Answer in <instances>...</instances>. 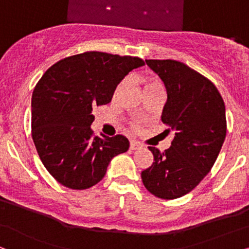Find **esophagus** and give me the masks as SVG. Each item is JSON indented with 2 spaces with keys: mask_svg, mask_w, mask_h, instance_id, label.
<instances>
[{
  "mask_svg": "<svg viewBox=\"0 0 249 249\" xmlns=\"http://www.w3.org/2000/svg\"><path fill=\"white\" fill-rule=\"evenodd\" d=\"M141 147H142V145L137 141H131L130 142V149H131V150H138V149H140Z\"/></svg>",
  "mask_w": 249,
  "mask_h": 249,
  "instance_id": "esophagus-1",
  "label": "esophagus"
}]
</instances>
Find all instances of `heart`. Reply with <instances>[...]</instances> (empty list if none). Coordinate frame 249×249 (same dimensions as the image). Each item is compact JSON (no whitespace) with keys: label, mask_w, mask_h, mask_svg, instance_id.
Segmentation results:
<instances>
[{"label":"heart","mask_w":249,"mask_h":249,"mask_svg":"<svg viewBox=\"0 0 249 249\" xmlns=\"http://www.w3.org/2000/svg\"><path fill=\"white\" fill-rule=\"evenodd\" d=\"M128 81H130V79H128V77H126V78L123 79V81H122L121 83H119L118 86H117V89H116V92H115V94H116V95L119 94V93H122V91L124 90V89L126 88V86H127V84H128ZM156 86H161V85H160V83L157 82V81H155V79H149V81H148L147 83H145L144 89L156 88ZM134 126H138V124H134Z\"/></svg>","instance_id":"obj_1"}]
</instances>
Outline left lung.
I'll return each mask as SVG.
<instances>
[{"mask_svg": "<svg viewBox=\"0 0 249 249\" xmlns=\"http://www.w3.org/2000/svg\"><path fill=\"white\" fill-rule=\"evenodd\" d=\"M167 92L161 122L175 131L164 152L148 147L154 163L142 171L149 192L175 199L194 190L216 160L227 134L225 106L210 79L177 60H145Z\"/></svg>", "mask_w": 249, "mask_h": 249, "instance_id": "obj_1", "label": "left lung"}]
</instances>
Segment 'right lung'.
<instances>
[{"label":"right lung","instance_id":"1","mask_svg":"<svg viewBox=\"0 0 249 249\" xmlns=\"http://www.w3.org/2000/svg\"><path fill=\"white\" fill-rule=\"evenodd\" d=\"M141 66L138 57L91 51L62 59L39 79L32 97V137L59 183L75 190L93 187L111 159L128 150L123 135L94 137L92 110L109 104L119 82Z\"/></svg>","mask_w":249,"mask_h":249}]
</instances>
